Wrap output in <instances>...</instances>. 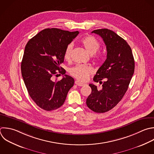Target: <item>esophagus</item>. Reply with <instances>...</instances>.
<instances>
[{
	"label": "esophagus",
	"instance_id": "34e87169",
	"mask_svg": "<svg viewBox=\"0 0 154 154\" xmlns=\"http://www.w3.org/2000/svg\"><path fill=\"white\" fill-rule=\"evenodd\" d=\"M75 84L76 85H78V86H80V87L84 86V85H85V84H84V83H82V82H80V81H75Z\"/></svg>",
	"mask_w": 154,
	"mask_h": 154
}]
</instances>
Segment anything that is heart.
Instances as JSON below:
<instances>
[{"mask_svg":"<svg viewBox=\"0 0 154 154\" xmlns=\"http://www.w3.org/2000/svg\"><path fill=\"white\" fill-rule=\"evenodd\" d=\"M81 43L85 50L91 55L95 54L100 48L99 42L94 37L91 35H87L83 37L81 40ZM73 47V45L70 43L66 48L64 58L67 61L71 59ZM96 58L99 59L100 56H96ZM93 72V69L91 67L82 64H78L72 67L70 70V74L76 79L81 81H87Z\"/></svg>","mask_w":154,"mask_h":154,"instance_id":"1","label":"heart"}]
</instances>
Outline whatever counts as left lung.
Segmentation results:
<instances>
[{"label":"left lung","mask_w":154,"mask_h":154,"mask_svg":"<svg viewBox=\"0 0 154 154\" xmlns=\"http://www.w3.org/2000/svg\"><path fill=\"white\" fill-rule=\"evenodd\" d=\"M102 37L106 48V59L94 76L100 88L90 84L91 93L87 99V106L96 112L103 113L113 108L126 92L134 72L132 50L127 42L108 29L94 30ZM102 80L104 81L102 83Z\"/></svg>","instance_id":"left-lung-1"}]
</instances>
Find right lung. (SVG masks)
I'll use <instances>...</instances> for the list:
<instances>
[{"mask_svg": "<svg viewBox=\"0 0 154 154\" xmlns=\"http://www.w3.org/2000/svg\"><path fill=\"white\" fill-rule=\"evenodd\" d=\"M58 28L42 30L27 43L21 63L22 77L31 99L46 111L57 109L65 102L74 79L65 75L60 66L64 62L66 47L78 35ZM58 72L64 74L60 81H52Z\"/></svg>", "mask_w": 154, "mask_h": 154, "instance_id": "obj_1", "label": "right lung"}]
</instances>
